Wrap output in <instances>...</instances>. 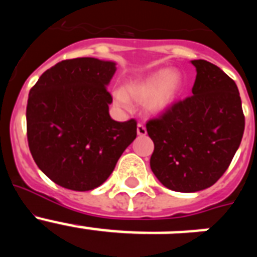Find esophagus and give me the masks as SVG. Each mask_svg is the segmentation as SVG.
Returning a JSON list of instances; mask_svg holds the SVG:
<instances>
[{
    "mask_svg": "<svg viewBox=\"0 0 257 257\" xmlns=\"http://www.w3.org/2000/svg\"><path fill=\"white\" fill-rule=\"evenodd\" d=\"M138 135H140V136L147 135V128H145V126L143 123L138 124Z\"/></svg>",
    "mask_w": 257,
    "mask_h": 257,
    "instance_id": "34e87169",
    "label": "esophagus"
}]
</instances>
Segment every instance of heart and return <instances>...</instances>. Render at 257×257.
<instances>
[{"label":"heart","instance_id":"b5f03b06","mask_svg":"<svg viewBox=\"0 0 257 257\" xmlns=\"http://www.w3.org/2000/svg\"><path fill=\"white\" fill-rule=\"evenodd\" d=\"M183 78L178 72L170 69L157 70L145 78L133 81L126 86V92L138 101H147V108L151 112H162L171 106L180 94ZM114 103L124 110H130V97L123 90H117L113 94Z\"/></svg>","mask_w":257,"mask_h":257}]
</instances>
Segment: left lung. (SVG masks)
<instances>
[{
	"instance_id": "obj_1",
	"label": "left lung",
	"mask_w": 257,
	"mask_h": 257,
	"mask_svg": "<svg viewBox=\"0 0 257 257\" xmlns=\"http://www.w3.org/2000/svg\"><path fill=\"white\" fill-rule=\"evenodd\" d=\"M197 69L190 96L147 122L154 143L151 169L175 192L210 188L230 165L244 131L235 82L215 64L192 60Z\"/></svg>"
}]
</instances>
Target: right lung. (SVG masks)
<instances>
[{"label": "right lung", "instance_id": "add662e5", "mask_svg": "<svg viewBox=\"0 0 257 257\" xmlns=\"http://www.w3.org/2000/svg\"><path fill=\"white\" fill-rule=\"evenodd\" d=\"M115 63L95 58L63 60L40 77L27 104L29 151L54 183L77 192L109 178L124 149L135 140L136 121L109 115L106 85Z\"/></svg>", "mask_w": 257, "mask_h": 257}]
</instances>
